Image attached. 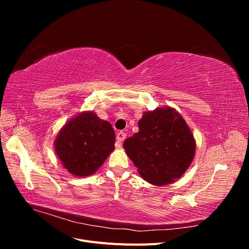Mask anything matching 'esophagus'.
<instances>
[{
    "label": "esophagus",
    "instance_id": "esophagus-1",
    "mask_svg": "<svg viewBox=\"0 0 249 249\" xmlns=\"http://www.w3.org/2000/svg\"><path fill=\"white\" fill-rule=\"evenodd\" d=\"M125 137H126V134L124 132H123V131H120V132H118L116 134V139H117L118 142L124 141L125 139Z\"/></svg>",
    "mask_w": 249,
    "mask_h": 249
}]
</instances>
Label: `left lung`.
<instances>
[{
    "label": "left lung",
    "instance_id": "left-lung-1",
    "mask_svg": "<svg viewBox=\"0 0 249 249\" xmlns=\"http://www.w3.org/2000/svg\"><path fill=\"white\" fill-rule=\"evenodd\" d=\"M139 131L124 143L126 155L143 179L155 186L175 182L190 166L195 155L193 134L173 108L144 112Z\"/></svg>",
    "mask_w": 249,
    "mask_h": 249
}]
</instances>
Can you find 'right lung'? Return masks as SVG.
I'll return each instance as SVG.
<instances>
[{"instance_id": "right-lung-1", "label": "right lung", "mask_w": 249, "mask_h": 249, "mask_svg": "<svg viewBox=\"0 0 249 249\" xmlns=\"http://www.w3.org/2000/svg\"><path fill=\"white\" fill-rule=\"evenodd\" d=\"M55 152L64 168L76 177L91 176L115 148L112 125L94 112H82L58 133Z\"/></svg>"}]
</instances>
